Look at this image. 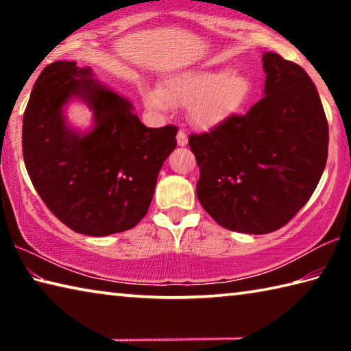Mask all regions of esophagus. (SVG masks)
<instances>
[{
    "instance_id": "obj_1",
    "label": "esophagus",
    "mask_w": 351,
    "mask_h": 351,
    "mask_svg": "<svg viewBox=\"0 0 351 351\" xmlns=\"http://www.w3.org/2000/svg\"><path fill=\"white\" fill-rule=\"evenodd\" d=\"M176 141H178V145H181V147L187 144V134H186V132H184V130H180V132H178Z\"/></svg>"
}]
</instances>
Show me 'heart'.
I'll return each instance as SVG.
<instances>
[{"label": "heart", "mask_w": 351, "mask_h": 351, "mask_svg": "<svg viewBox=\"0 0 351 351\" xmlns=\"http://www.w3.org/2000/svg\"><path fill=\"white\" fill-rule=\"evenodd\" d=\"M251 94V82L237 71L189 69L169 75L159 88L144 91L145 105L167 111L187 106L189 117L199 128H212L241 108Z\"/></svg>", "instance_id": "1"}]
</instances>
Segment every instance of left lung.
I'll return each mask as SVG.
<instances>
[{"label": "left lung", "mask_w": 351, "mask_h": 351, "mask_svg": "<svg viewBox=\"0 0 351 351\" xmlns=\"http://www.w3.org/2000/svg\"><path fill=\"white\" fill-rule=\"evenodd\" d=\"M265 97L209 133H192L197 197L229 230L269 234L295 217L328 158V122L310 75L274 52L263 56Z\"/></svg>", "instance_id": "8db88e82"}]
</instances>
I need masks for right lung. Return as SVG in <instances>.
<instances>
[{
	"label": "right lung",
	"instance_id": "obj_1",
	"mask_svg": "<svg viewBox=\"0 0 351 351\" xmlns=\"http://www.w3.org/2000/svg\"><path fill=\"white\" fill-rule=\"evenodd\" d=\"M73 95L95 111L97 127L85 136L68 130L61 117ZM176 133L175 125L147 128L128 100L91 79L90 68L60 60L34 85L23 119V158L40 198L64 226L105 237L145 217Z\"/></svg>",
	"mask_w": 351,
	"mask_h": 351
}]
</instances>
